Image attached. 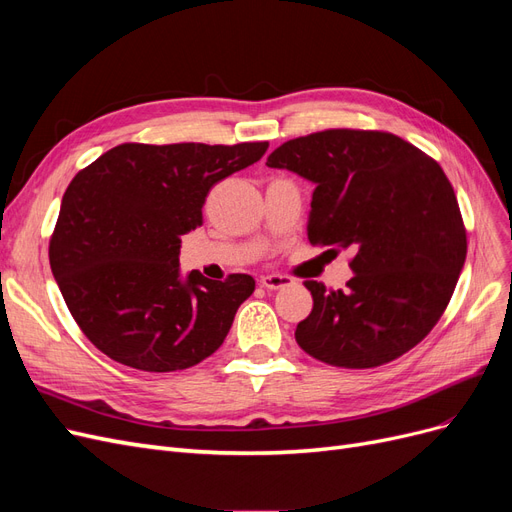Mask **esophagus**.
<instances>
[{
	"instance_id": "obj_1",
	"label": "esophagus",
	"mask_w": 512,
	"mask_h": 512,
	"mask_svg": "<svg viewBox=\"0 0 512 512\" xmlns=\"http://www.w3.org/2000/svg\"><path fill=\"white\" fill-rule=\"evenodd\" d=\"M260 284L267 290H280V288H286L292 284V277L282 275V273H269V275L260 277Z\"/></svg>"
}]
</instances>
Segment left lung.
<instances>
[{
    "label": "left lung",
    "instance_id": "8db88e82",
    "mask_svg": "<svg viewBox=\"0 0 512 512\" xmlns=\"http://www.w3.org/2000/svg\"><path fill=\"white\" fill-rule=\"evenodd\" d=\"M267 166L312 181L307 239L354 252L342 290L307 280L297 344L346 369L395 361L423 342L453 297L468 241L440 164L391 132L324 130L277 147Z\"/></svg>",
    "mask_w": 512,
    "mask_h": 512
}]
</instances>
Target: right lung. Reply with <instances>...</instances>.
I'll return each mask as SVG.
<instances>
[{"instance_id": "add662e5", "label": "right lung", "mask_w": 512, "mask_h": 512, "mask_svg": "<svg viewBox=\"0 0 512 512\" xmlns=\"http://www.w3.org/2000/svg\"><path fill=\"white\" fill-rule=\"evenodd\" d=\"M269 143H123L79 170L61 198L51 271L85 337L141 371L188 369L226 339L252 275H181V237L203 224L215 183Z\"/></svg>"}]
</instances>
